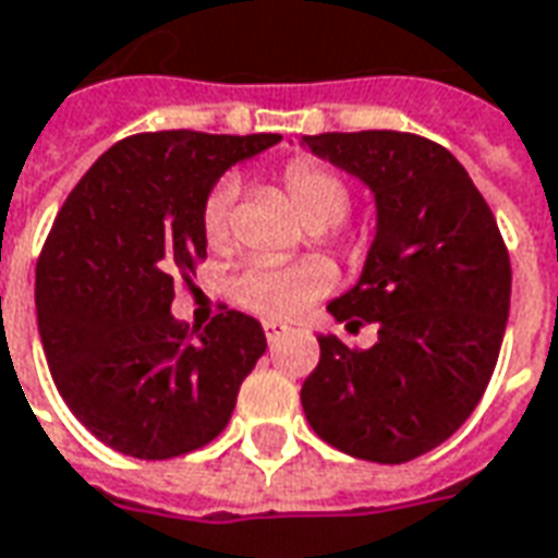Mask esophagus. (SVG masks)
<instances>
[{
  "mask_svg": "<svg viewBox=\"0 0 558 558\" xmlns=\"http://www.w3.org/2000/svg\"><path fill=\"white\" fill-rule=\"evenodd\" d=\"M263 329H266L268 344L280 341V338H283V332H287V326H280V323H275V319H266V323H263Z\"/></svg>",
  "mask_w": 558,
  "mask_h": 558,
  "instance_id": "obj_1",
  "label": "esophagus"
}]
</instances>
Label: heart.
Returning <instances> with one entry per match:
<instances>
[{"label":"heart","instance_id":"obj_1","mask_svg":"<svg viewBox=\"0 0 558 558\" xmlns=\"http://www.w3.org/2000/svg\"><path fill=\"white\" fill-rule=\"evenodd\" d=\"M283 193L290 198L295 217L307 229L344 220L350 208V190L335 174L317 162H290L283 169ZM232 208H235V184L223 181L214 186L202 205V232L211 251H226L232 244ZM335 271L323 259H305L292 266L275 263H251L232 283V299L244 311L266 319H295L332 287Z\"/></svg>","mask_w":558,"mask_h":558}]
</instances>
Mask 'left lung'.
<instances>
[{"label":"left lung","instance_id":"1","mask_svg":"<svg viewBox=\"0 0 558 558\" xmlns=\"http://www.w3.org/2000/svg\"><path fill=\"white\" fill-rule=\"evenodd\" d=\"M311 154L374 193L377 232L353 290L329 302L353 350L317 335L302 384L311 428L341 453L401 465L435 450L483 399L510 311V259L498 223L462 162L411 132H323Z\"/></svg>","mask_w":558,"mask_h":558}]
</instances>
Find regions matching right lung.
Returning <instances> with one entry per match:
<instances>
[{"mask_svg": "<svg viewBox=\"0 0 558 558\" xmlns=\"http://www.w3.org/2000/svg\"><path fill=\"white\" fill-rule=\"evenodd\" d=\"M280 135L171 130L108 147L69 193L35 266V311L62 401L111 450L171 459L211 444L266 353L259 319L229 311L196 332L174 283L205 259L202 205L229 166Z\"/></svg>", "mask_w": 558, "mask_h": 558, "instance_id": "right-lung-1", "label": "right lung"}]
</instances>
